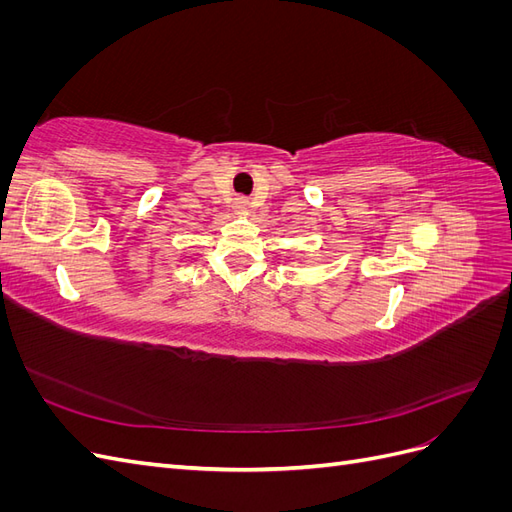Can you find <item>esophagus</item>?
Instances as JSON below:
<instances>
[{
    "label": "esophagus",
    "mask_w": 512,
    "mask_h": 512,
    "mask_svg": "<svg viewBox=\"0 0 512 512\" xmlns=\"http://www.w3.org/2000/svg\"><path fill=\"white\" fill-rule=\"evenodd\" d=\"M247 209H250V200H247V198H237L235 200V211L237 213H245Z\"/></svg>",
    "instance_id": "obj_1"
}]
</instances>
